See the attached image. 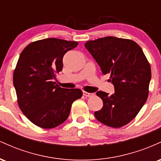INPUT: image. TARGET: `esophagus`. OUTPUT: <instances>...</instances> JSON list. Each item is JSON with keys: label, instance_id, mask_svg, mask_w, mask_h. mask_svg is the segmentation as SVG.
<instances>
[{"label": "esophagus", "instance_id": "34e87169", "mask_svg": "<svg viewBox=\"0 0 161 161\" xmlns=\"http://www.w3.org/2000/svg\"><path fill=\"white\" fill-rule=\"evenodd\" d=\"M83 95L86 96V97H92L94 95V94L92 93H89V92H83Z\"/></svg>", "mask_w": 161, "mask_h": 161}]
</instances>
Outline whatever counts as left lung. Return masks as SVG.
<instances>
[{
    "mask_svg": "<svg viewBox=\"0 0 161 161\" xmlns=\"http://www.w3.org/2000/svg\"><path fill=\"white\" fill-rule=\"evenodd\" d=\"M85 47L103 74L110 75L109 81L115 89L111 95L97 92L104 106L95 112V118L113 128L128 124L137 116L149 93L151 70L143 51L134 41L112 36L88 41Z\"/></svg>",
    "mask_w": 161,
    "mask_h": 161,
    "instance_id": "1",
    "label": "left lung"
}]
</instances>
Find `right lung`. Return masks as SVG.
Returning <instances> with one entry per match:
<instances>
[{
    "label": "right lung",
    "mask_w": 161,
    "mask_h": 161,
    "mask_svg": "<svg viewBox=\"0 0 161 161\" xmlns=\"http://www.w3.org/2000/svg\"><path fill=\"white\" fill-rule=\"evenodd\" d=\"M77 45V42L50 38L29 44L20 53L13 76L17 103L24 115L41 128L62 124L72 104L82 97V90L63 88L53 82L63 69L64 54Z\"/></svg>",
    "instance_id": "add662e5"
}]
</instances>
